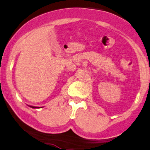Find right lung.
<instances>
[{"instance_id": "obj_1", "label": "right lung", "mask_w": 150, "mask_h": 150, "mask_svg": "<svg viewBox=\"0 0 150 150\" xmlns=\"http://www.w3.org/2000/svg\"><path fill=\"white\" fill-rule=\"evenodd\" d=\"M30 107H31V108H39V107H35V106H30Z\"/></svg>"}]
</instances>
